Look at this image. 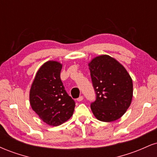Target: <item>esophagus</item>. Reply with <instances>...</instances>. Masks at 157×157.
I'll return each instance as SVG.
<instances>
[{"instance_id":"34e87169","label":"esophagus","mask_w":157,"mask_h":157,"mask_svg":"<svg viewBox=\"0 0 157 157\" xmlns=\"http://www.w3.org/2000/svg\"><path fill=\"white\" fill-rule=\"evenodd\" d=\"M82 100H83V97H82V96H80V97H78V98L77 99V101H78V102L82 101Z\"/></svg>"}]
</instances>
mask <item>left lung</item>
Masks as SVG:
<instances>
[{
    "instance_id": "left-lung-1",
    "label": "left lung",
    "mask_w": 157,
    "mask_h": 157,
    "mask_svg": "<svg viewBox=\"0 0 157 157\" xmlns=\"http://www.w3.org/2000/svg\"><path fill=\"white\" fill-rule=\"evenodd\" d=\"M89 66L96 94L91 104L94 115L102 122L118 120L131 105L132 79L124 66L109 55L96 57Z\"/></svg>"
}]
</instances>
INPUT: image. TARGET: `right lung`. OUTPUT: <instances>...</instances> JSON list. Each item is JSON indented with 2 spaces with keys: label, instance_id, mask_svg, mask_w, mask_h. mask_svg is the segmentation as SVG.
Returning <instances> with one entry per match:
<instances>
[{
  "label": "right lung",
  "instance_id": "add662e5",
  "mask_svg": "<svg viewBox=\"0 0 157 157\" xmlns=\"http://www.w3.org/2000/svg\"><path fill=\"white\" fill-rule=\"evenodd\" d=\"M62 64L48 61L37 71L30 89V105L44 122L58 126L72 116L75 100L68 94L60 79Z\"/></svg>",
  "mask_w": 157,
  "mask_h": 157
}]
</instances>
